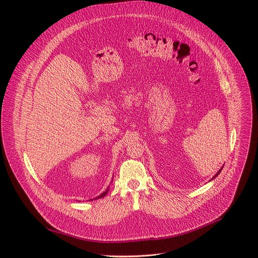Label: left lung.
Wrapping results in <instances>:
<instances>
[{"mask_svg": "<svg viewBox=\"0 0 258 258\" xmlns=\"http://www.w3.org/2000/svg\"><path fill=\"white\" fill-rule=\"evenodd\" d=\"M223 167H224V166H222V168H220V169H219V170H218V171H217V172H216V173H215V174H214V175H213V176H212V177L209 179V181H210V180H212V179H214V178H215V177H216V176H217V175L220 173V171H222Z\"/></svg>", "mask_w": 258, "mask_h": 258, "instance_id": "1", "label": "left lung"}]
</instances>
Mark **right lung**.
Masks as SVG:
<instances>
[{"instance_id": "right-lung-1", "label": "right lung", "mask_w": 258, "mask_h": 258, "mask_svg": "<svg viewBox=\"0 0 258 258\" xmlns=\"http://www.w3.org/2000/svg\"><path fill=\"white\" fill-rule=\"evenodd\" d=\"M112 179H113V178H112ZM112 179H111V181H112ZM108 191H109V187H108V188H107V189H106V190H105V191H104V192H103L101 195H99L98 197H96V198H95V200H96V199H100V198H103V197H105V196L107 195ZM91 200H92V199H91Z\"/></svg>"}]
</instances>
